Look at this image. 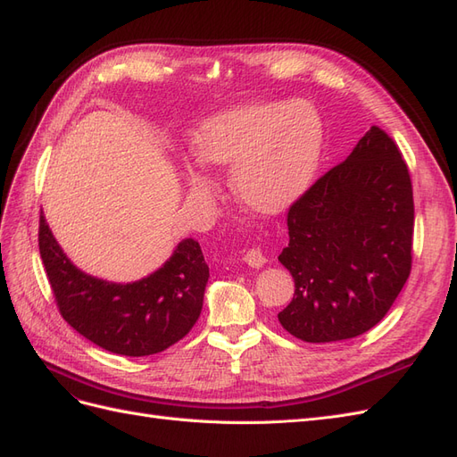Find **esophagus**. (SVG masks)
<instances>
[{
  "label": "esophagus",
  "mask_w": 457,
  "mask_h": 457,
  "mask_svg": "<svg viewBox=\"0 0 457 457\" xmlns=\"http://www.w3.org/2000/svg\"><path fill=\"white\" fill-rule=\"evenodd\" d=\"M244 261L253 269H261L267 262V257L261 252V247H250V250L244 253Z\"/></svg>",
  "instance_id": "34e87169"
}]
</instances>
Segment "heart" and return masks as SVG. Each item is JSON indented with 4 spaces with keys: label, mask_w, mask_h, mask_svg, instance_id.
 I'll return each mask as SVG.
<instances>
[{
    "label": "heart",
    "mask_w": 457,
    "mask_h": 457,
    "mask_svg": "<svg viewBox=\"0 0 457 457\" xmlns=\"http://www.w3.org/2000/svg\"><path fill=\"white\" fill-rule=\"evenodd\" d=\"M320 121L303 106L245 104L202 121L192 156L202 165H229L230 190L250 212L287 210L309 187L320 154ZM190 183L204 187L200 173Z\"/></svg>",
    "instance_id": "obj_1"
}]
</instances>
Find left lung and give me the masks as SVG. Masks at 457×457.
Wrapping results in <instances>:
<instances>
[{
  "label": "left lung",
  "instance_id": "obj_1",
  "mask_svg": "<svg viewBox=\"0 0 457 457\" xmlns=\"http://www.w3.org/2000/svg\"><path fill=\"white\" fill-rule=\"evenodd\" d=\"M287 234L278 261L295 294L278 312L286 331L331 343L381 322L410 276L413 238L411 181L391 137L371 126L289 207Z\"/></svg>",
  "mask_w": 457,
  "mask_h": 457
}]
</instances>
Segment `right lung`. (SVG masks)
<instances>
[{
  "label": "right lung",
  "mask_w": 457,
  "mask_h": 457,
  "mask_svg": "<svg viewBox=\"0 0 457 457\" xmlns=\"http://www.w3.org/2000/svg\"><path fill=\"white\" fill-rule=\"evenodd\" d=\"M39 255L64 320L101 349L123 356L162 353L183 339L202 312L210 267L196 240L143 280L114 284L79 270L39 215Z\"/></svg>",
  "instance_id": "add662e5"
}]
</instances>
